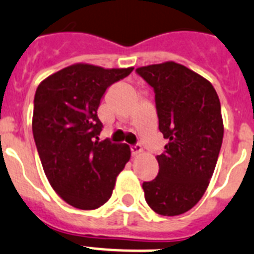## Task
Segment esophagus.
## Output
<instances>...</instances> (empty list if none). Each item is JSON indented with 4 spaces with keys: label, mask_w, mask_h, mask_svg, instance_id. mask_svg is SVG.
Masks as SVG:
<instances>
[{
    "label": "esophagus",
    "mask_w": 254,
    "mask_h": 254,
    "mask_svg": "<svg viewBox=\"0 0 254 254\" xmlns=\"http://www.w3.org/2000/svg\"><path fill=\"white\" fill-rule=\"evenodd\" d=\"M143 153V149L139 144L131 145V156L133 157H136V156H140Z\"/></svg>",
    "instance_id": "obj_1"
}]
</instances>
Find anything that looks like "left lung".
<instances>
[{
    "label": "left lung",
    "mask_w": 254,
    "mask_h": 254,
    "mask_svg": "<svg viewBox=\"0 0 254 254\" xmlns=\"http://www.w3.org/2000/svg\"><path fill=\"white\" fill-rule=\"evenodd\" d=\"M136 72L154 89L158 129L169 140L160 166L143 183L145 202L162 216H178L203 197L224 136L221 105L213 85L182 64L166 61Z\"/></svg>",
    "instance_id": "8db88e82"
}]
</instances>
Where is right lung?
Here are the masks:
<instances>
[{
    "instance_id": "obj_1",
    "label": "right lung",
    "mask_w": 254,
    "mask_h": 254,
    "mask_svg": "<svg viewBox=\"0 0 254 254\" xmlns=\"http://www.w3.org/2000/svg\"><path fill=\"white\" fill-rule=\"evenodd\" d=\"M133 69L79 63L50 75L37 88L32 127L42 166L54 190L75 208L105 204L130 160L125 143L100 142L97 110L106 89Z\"/></svg>"
}]
</instances>
